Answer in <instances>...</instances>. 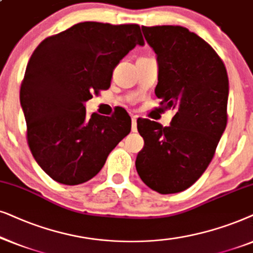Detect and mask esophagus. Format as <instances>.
<instances>
[{"mask_svg":"<svg viewBox=\"0 0 253 253\" xmlns=\"http://www.w3.org/2000/svg\"><path fill=\"white\" fill-rule=\"evenodd\" d=\"M137 130V124H136V117H132V132H136Z\"/></svg>","mask_w":253,"mask_h":253,"instance_id":"obj_1","label":"esophagus"}]
</instances>
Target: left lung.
<instances>
[{"instance_id":"1","label":"left lung","mask_w":253,"mask_h":253,"mask_svg":"<svg viewBox=\"0 0 253 253\" xmlns=\"http://www.w3.org/2000/svg\"><path fill=\"white\" fill-rule=\"evenodd\" d=\"M157 55L155 89L162 110H176L170 126L139 118L144 140L135 167L151 190L178 193L192 186L213 160L227 126V69L210 43L183 26H142Z\"/></svg>"}]
</instances>
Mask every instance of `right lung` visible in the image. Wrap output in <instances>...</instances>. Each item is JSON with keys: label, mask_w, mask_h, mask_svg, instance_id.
<instances>
[{"label": "right lung", "mask_w": 253, "mask_h": 253, "mask_svg": "<svg viewBox=\"0 0 253 253\" xmlns=\"http://www.w3.org/2000/svg\"><path fill=\"white\" fill-rule=\"evenodd\" d=\"M143 43L137 24L84 22L47 37L32 53L19 98L30 150L52 179L65 185L90 180L128 135L126 110L87 117L84 103L109 89L120 60Z\"/></svg>", "instance_id": "obj_1"}]
</instances>
